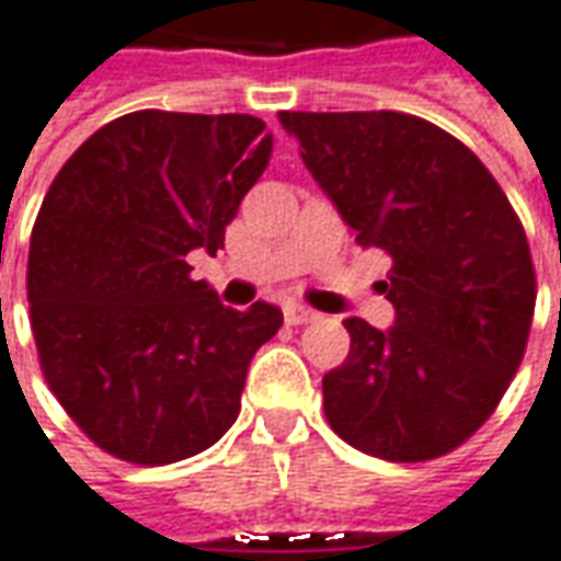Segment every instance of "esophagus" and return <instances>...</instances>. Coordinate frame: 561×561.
Here are the masks:
<instances>
[{"label":"esophagus","instance_id":"34e87169","mask_svg":"<svg viewBox=\"0 0 561 561\" xmlns=\"http://www.w3.org/2000/svg\"><path fill=\"white\" fill-rule=\"evenodd\" d=\"M284 318H287V323H293V327H299V323L318 320L320 314L318 311H311V308H305V305H287V308H284Z\"/></svg>","mask_w":561,"mask_h":561}]
</instances>
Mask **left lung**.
I'll use <instances>...</instances> for the list:
<instances>
[{
    "mask_svg": "<svg viewBox=\"0 0 561 561\" xmlns=\"http://www.w3.org/2000/svg\"><path fill=\"white\" fill-rule=\"evenodd\" d=\"M363 250L393 259V327L347 318L327 421L385 461L439 458L494 412L523 363L535 268L507 195L465 142L403 112H280Z\"/></svg>",
    "mask_w": 561,
    "mask_h": 561,
    "instance_id": "left-lung-1",
    "label": "left lung"
}]
</instances>
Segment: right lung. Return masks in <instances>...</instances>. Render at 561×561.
Segmentation results:
<instances>
[{
  "label": "right lung",
  "mask_w": 561,
  "mask_h": 561,
  "mask_svg": "<svg viewBox=\"0 0 561 561\" xmlns=\"http://www.w3.org/2000/svg\"><path fill=\"white\" fill-rule=\"evenodd\" d=\"M272 149L253 115L130 112L81 142L42 201L26 265L42 373L122 461L210 449L284 323L277 305L234 311L188 277V253L216 256Z\"/></svg>",
  "instance_id": "right-lung-1"
}]
</instances>
